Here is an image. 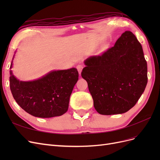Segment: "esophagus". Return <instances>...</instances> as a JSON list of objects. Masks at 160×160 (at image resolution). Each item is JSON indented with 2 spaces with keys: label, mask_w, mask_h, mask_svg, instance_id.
<instances>
[{
  "label": "esophagus",
  "mask_w": 160,
  "mask_h": 160,
  "mask_svg": "<svg viewBox=\"0 0 160 160\" xmlns=\"http://www.w3.org/2000/svg\"><path fill=\"white\" fill-rule=\"evenodd\" d=\"M77 70H78V72H79V75H81V71H82V70H83V66L82 65H78L77 66Z\"/></svg>",
  "instance_id": "34e87169"
}]
</instances>
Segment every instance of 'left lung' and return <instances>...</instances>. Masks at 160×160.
<instances>
[{
    "mask_svg": "<svg viewBox=\"0 0 160 160\" xmlns=\"http://www.w3.org/2000/svg\"><path fill=\"white\" fill-rule=\"evenodd\" d=\"M81 76L88 82L95 110L101 115L122 114L136 104L148 83V65L136 37L125 31L101 56L84 61Z\"/></svg>",
    "mask_w": 160,
    "mask_h": 160,
    "instance_id": "8db88e82",
    "label": "left lung"
}]
</instances>
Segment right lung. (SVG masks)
<instances>
[{
	"label": "right lung",
	"instance_id": "add662e5",
	"mask_svg": "<svg viewBox=\"0 0 160 160\" xmlns=\"http://www.w3.org/2000/svg\"><path fill=\"white\" fill-rule=\"evenodd\" d=\"M10 67V88L20 107L32 116L49 118L65 113L75 85L79 79L76 68L54 70L35 80L22 81L13 75Z\"/></svg>",
	"mask_w": 160,
	"mask_h": 160
}]
</instances>
